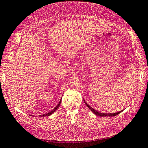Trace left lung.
I'll return each instance as SVG.
<instances>
[{
  "instance_id": "8db88e82",
  "label": "left lung",
  "mask_w": 148,
  "mask_h": 148,
  "mask_svg": "<svg viewBox=\"0 0 148 148\" xmlns=\"http://www.w3.org/2000/svg\"><path fill=\"white\" fill-rule=\"evenodd\" d=\"M83 100H84V103H85V104H86V105L87 106V107H88V108H89V109H90L94 114H96V115H97V116H100V117H113V116H115V115H117L119 114L120 112H122L123 111V110H121V111H120V112H118L113 113V114L99 112L96 110H95L93 108H92V107H91L90 106H89V104H88V103L84 101V99H83Z\"/></svg>"
}]
</instances>
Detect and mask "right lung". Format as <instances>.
<instances>
[{"instance_id":"obj_1","label":"right lung","mask_w":148,"mask_h":148,"mask_svg":"<svg viewBox=\"0 0 148 148\" xmlns=\"http://www.w3.org/2000/svg\"><path fill=\"white\" fill-rule=\"evenodd\" d=\"M61 99H60V102H59V104H58L57 105V106L55 107L54 109H53V110H52L51 111H50L49 112H48V113H47V114H43V115H40L41 116V117H46V116H49V115H51V114H52L53 112H54L57 109V108L58 107H59V106H60V102H61Z\"/></svg>"}]
</instances>
